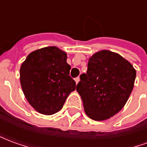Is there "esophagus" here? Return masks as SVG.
Instances as JSON below:
<instances>
[{
	"instance_id": "esophagus-1",
	"label": "esophagus",
	"mask_w": 147,
	"mask_h": 147,
	"mask_svg": "<svg viewBox=\"0 0 147 147\" xmlns=\"http://www.w3.org/2000/svg\"><path fill=\"white\" fill-rule=\"evenodd\" d=\"M80 77H76V79H75V81H76V83H79V82H80Z\"/></svg>"
}]
</instances>
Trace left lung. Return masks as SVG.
Segmentation results:
<instances>
[{"instance_id":"1","label":"left lung","mask_w":147,"mask_h":147,"mask_svg":"<svg viewBox=\"0 0 147 147\" xmlns=\"http://www.w3.org/2000/svg\"><path fill=\"white\" fill-rule=\"evenodd\" d=\"M136 76L132 65L120 55L109 50L93 55L76 86L86 115L94 120L113 117L126 104Z\"/></svg>"}]
</instances>
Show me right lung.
<instances>
[{"instance_id":"add662e5","label":"right lung","mask_w":147,"mask_h":147,"mask_svg":"<svg viewBox=\"0 0 147 147\" xmlns=\"http://www.w3.org/2000/svg\"><path fill=\"white\" fill-rule=\"evenodd\" d=\"M67 54L55 46L32 52L20 67V83L26 98L38 113L52 115L63 107L76 83L69 76Z\"/></svg>"}]
</instances>
